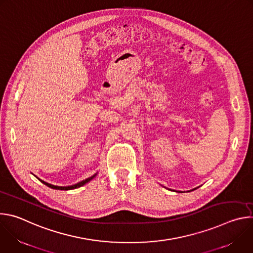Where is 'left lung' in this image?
<instances>
[{
	"label": "left lung",
	"mask_w": 253,
	"mask_h": 253,
	"mask_svg": "<svg viewBox=\"0 0 253 253\" xmlns=\"http://www.w3.org/2000/svg\"><path fill=\"white\" fill-rule=\"evenodd\" d=\"M195 189H196V188H194V189H192V190H195Z\"/></svg>",
	"instance_id": "obj_1"
}]
</instances>
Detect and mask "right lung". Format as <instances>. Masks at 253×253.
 I'll return each instance as SVG.
<instances>
[{
	"instance_id": "1",
	"label": "right lung",
	"mask_w": 253,
	"mask_h": 253,
	"mask_svg": "<svg viewBox=\"0 0 253 253\" xmlns=\"http://www.w3.org/2000/svg\"><path fill=\"white\" fill-rule=\"evenodd\" d=\"M97 173H98V172H97ZM97 173H95L94 175H92L91 177H89V178H87V179H85V180H82V181H80V182H78V183H76V184L70 185V186H56V185H52V184H50V183H48V182H45L44 180H41V179H39V178H38V179L40 180V181H41L42 183H44L45 185H47V186H48V187H50V188H53V189H57V190H71V189L79 188V187H81V186L85 185L86 183L90 182L91 180H92L94 177H96Z\"/></svg>"
}]
</instances>
